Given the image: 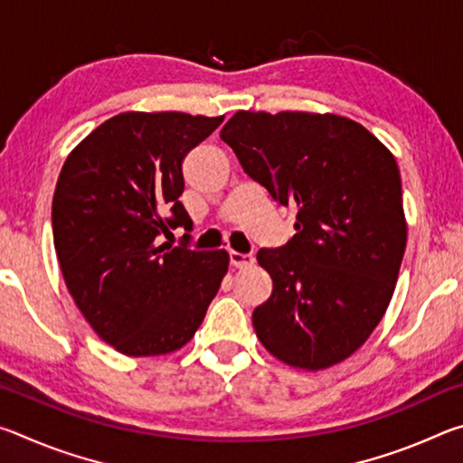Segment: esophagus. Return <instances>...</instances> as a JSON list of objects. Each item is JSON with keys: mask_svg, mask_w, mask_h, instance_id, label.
I'll use <instances>...</instances> for the list:
<instances>
[{"mask_svg": "<svg viewBox=\"0 0 463 463\" xmlns=\"http://www.w3.org/2000/svg\"><path fill=\"white\" fill-rule=\"evenodd\" d=\"M229 261L232 268H249L253 265L255 257L250 253H239V250H229Z\"/></svg>", "mask_w": 463, "mask_h": 463, "instance_id": "1", "label": "esophagus"}]
</instances>
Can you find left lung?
I'll return each mask as SVG.
<instances>
[{"instance_id": "left-lung-1", "label": "left lung", "mask_w": 463, "mask_h": 463, "mask_svg": "<svg viewBox=\"0 0 463 463\" xmlns=\"http://www.w3.org/2000/svg\"><path fill=\"white\" fill-rule=\"evenodd\" d=\"M221 138L279 206L284 247L260 249L268 302L255 333L279 362L325 370L362 347L386 312L406 249L401 171L362 124L335 114L237 112Z\"/></svg>"}]
</instances>
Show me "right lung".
I'll return each instance as SVG.
<instances>
[{"instance_id":"1","label":"right lung","mask_w":463,"mask_h":463,"mask_svg":"<svg viewBox=\"0 0 463 463\" xmlns=\"http://www.w3.org/2000/svg\"><path fill=\"white\" fill-rule=\"evenodd\" d=\"M224 116L124 112L85 137L61 169L52 237L77 308L101 339L132 357L165 355L192 339L229 269L226 250L161 242L192 231L185 155Z\"/></svg>"}]
</instances>
